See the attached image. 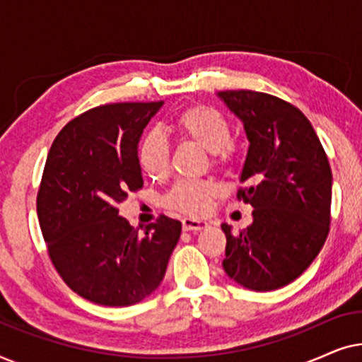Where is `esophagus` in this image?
Masks as SVG:
<instances>
[{
	"label": "esophagus",
	"instance_id": "1",
	"mask_svg": "<svg viewBox=\"0 0 362 362\" xmlns=\"http://www.w3.org/2000/svg\"><path fill=\"white\" fill-rule=\"evenodd\" d=\"M209 226L206 221H199V219H191V217H186L182 219V229L185 230H201L206 229Z\"/></svg>",
	"mask_w": 362,
	"mask_h": 362
}]
</instances>
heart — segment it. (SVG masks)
Listing matches in <instances>:
<instances>
[{
    "mask_svg": "<svg viewBox=\"0 0 362 362\" xmlns=\"http://www.w3.org/2000/svg\"><path fill=\"white\" fill-rule=\"evenodd\" d=\"M177 135L194 141L212 155V165L227 170L235 161V145L232 143L229 122L214 108L194 105L182 110L173 123ZM138 165L148 176L165 177L170 170V145L158 130L148 132L138 145ZM217 194L212 181H177L163 197V204L173 212L185 216H202L209 211Z\"/></svg>",
    "mask_w": 362,
    "mask_h": 362,
    "instance_id": "obj_1",
    "label": "heart"
}]
</instances>
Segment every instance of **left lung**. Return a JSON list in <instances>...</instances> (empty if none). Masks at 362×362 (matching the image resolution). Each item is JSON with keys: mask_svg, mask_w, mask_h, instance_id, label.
I'll use <instances>...</instances> for the list:
<instances>
[{"mask_svg": "<svg viewBox=\"0 0 362 362\" xmlns=\"http://www.w3.org/2000/svg\"><path fill=\"white\" fill-rule=\"evenodd\" d=\"M244 123L249 151L237 199L254 207L252 224L232 232L226 274L255 291L281 288L320 254L331 222V168L308 118L291 103L254 90L217 93Z\"/></svg>", "mask_w": 362, "mask_h": 362, "instance_id": "left-lung-1", "label": "left lung"}]
</instances>
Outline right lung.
Wrapping results in <instances>:
<instances>
[{
  "mask_svg": "<svg viewBox=\"0 0 362 362\" xmlns=\"http://www.w3.org/2000/svg\"><path fill=\"white\" fill-rule=\"evenodd\" d=\"M163 102L108 103L67 123L37 191L47 252L69 288L92 303L130 306L160 286L181 222L160 216L143 232L118 216L143 187L138 141Z\"/></svg>",
  "mask_w": 362,
  "mask_h": 362,
  "instance_id": "obj_1",
  "label": "right lung"
}]
</instances>
